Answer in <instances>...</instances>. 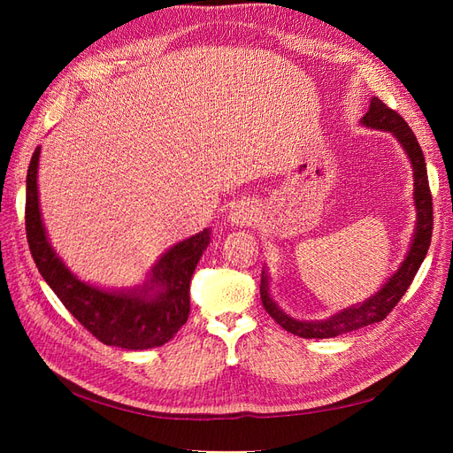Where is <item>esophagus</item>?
<instances>
[{"label":"esophagus","instance_id":"esophagus-1","mask_svg":"<svg viewBox=\"0 0 453 453\" xmlns=\"http://www.w3.org/2000/svg\"><path fill=\"white\" fill-rule=\"evenodd\" d=\"M230 223L232 225H240V226H243V225H251L255 219H257V210L253 208L251 203H238L234 210L230 211Z\"/></svg>","mask_w":453,"mask_h":453}]
</instances>
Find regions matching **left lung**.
I'll use <instances>...</instances> for the list:
<instances>
[{
  "instance_id": "8db88e82",
  "label": "left lung",
  "mask_w": 453,
  "mask_h": 453,
  "mask_svg": "<svg viewBox=\"0 0 453 453\" xmlns=\"http://www.w3.org/2000/svg\"><path fill=\"white\" fill-rule=\"evenodd\" d=\"M363 125L378 130L391 132L396 140L404 147L406 155L410 157L414 168V200L418 210V223L412 245L406 258L403 260L401 268L396 270L389 281L381 287V289L365 300L363 304H357L353 308H348L340 311L333 318L325 321H298L285 315L268 293V276L266 270L260 276V300L263 306L268 311L270 318L276 321L280 326H283L287 333H291L300 338H334L340 334H346L357 328L368 326L372 323H380L388 318L391 310L399 304V300L408 291V287L412 285V280L423 263L425 255L429 251L431 236H433V196L427 180V166H425L423 150L416 140V135L406 125V120L395 111V109L388 107L380 98L370 100V107L366 115L363 117Z\"/></svg>"
}]
</instances>
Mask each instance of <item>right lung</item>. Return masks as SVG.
Segmentation results:
<instances>
[{
	"label": "right lung",
	"instance_id": "add662e5",
	"mask_svg": "<svg viewBox=\"0 0 453 453\" xmlns=\"http://www.w3.org/2000/svg\"><path fill=\"white\" fill-rule=\"evenodd\" d=\"M37 147L26 177V238L43 280L62 304L87 331L105 346L149 349L166 344L187 323L190 311V278L210 243V230L180 242L153 268V276L142 291L109 293L79 281L52 251L41 221L37 198ZM160 286L161 291L148 296Z\"/></svg>",
	"mask_w": 453,
	"mask_h": 453
}]
</instances>
